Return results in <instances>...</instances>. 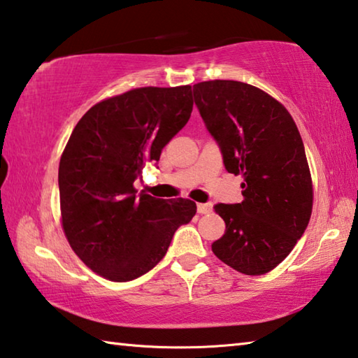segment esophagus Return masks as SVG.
<instances>
[{"mask_svg": "<svg viewBox=\"0 0 358 358\" xmlns=\"http://www.w3.org/2000/svg\"><path fill=\"white\" fill-rule=\"evenodd\" d=\"M211 203H197V211L201 215H208V213H211Z\"/></svg>", "mask_w": 358, "mask_h": 358, "instance_id": "obj_1", "label": "esophagus"}]
</instances>
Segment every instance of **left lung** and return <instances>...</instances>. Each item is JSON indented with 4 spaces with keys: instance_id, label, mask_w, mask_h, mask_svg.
<instances>
[{
    "instance_id": "left-lung-1",
    "label": "left lung",
    "mask_w": 358,
    "mask_h": 358,
    "mask_svg": "<svg viewBox=\"0 0 358 358\" xmlns=\"http://www.w3.org/2000/svg\"><path fill=\"white\" fill-rule=\"evenodd\" d=\"M192 92L227 172L245 180L243 201L215 205L226 232L211 251L240 273H268L294 250L313 211V180L299 128L280 101L252 85L208 80Z\"/></svg>"
}]
</instances>
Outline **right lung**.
<instances>
[{
  "label": "right lung",
  "mask_w": 358,
  "mask_h": 358,
  "mask_svg": "<svg viewBox=\"0 0 358 358\" xmlns=\"http://www.w3.org/2000/svg\"><path fill=\"white\" fill-rule=\"evenodd\" d=\"M189 85L134 88L94 104L76 124L59 159L58 185L66 238L82 262L124 282L166 256L181 224L196 215L189 199L137 194L147 161L183 129L192 112Z\"/></svg>",
  "instance_id": "right-lung-1"
}]
</instances>
